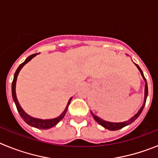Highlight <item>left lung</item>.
<instances>
[{
	"label": "left lung",
	"mask_w": 158,
	"mask_h": 158,
	"mask_svg": "<svg viewBox=\"0 0 158 158\" xmlns=\"http://www.w3.org/2000/svg\"><path fill=\"white\" fill-rule=\"evenodd\" d=\"M135 64V66L137 67V69H139V71L140 72V73H141L142 76H143V79H144L145 82H146V84H145V94H144V102H143V106H142V107L139 109V110L138 111V113H136V114H135L134 116H132L131 118H130L129 120H126V121H123V122H120V123H113V122H109V121H106V120H102V118L98 117V116H95L94 114L93 113H92L91 111H90V113H91L92 116H93L94 119L95 120H96L98 123H99L100 125H102V127H104L106 129H109V130L110 131H116V130H119V129H121L123 128V127H126V126H127V125L131 124V123H133V122L135 121V120L137 119L138 117L139 116V115L141 114V113L143 112V108H144L145 106V104H146V98H147V96H148V86H147V82H146V79H145L144 77V75H143V71L141 70V69L139 68V66L138 64H136L135 63H134Z\"/></svg>",
	"instance_id": "8db88e82"
}]
</instances>
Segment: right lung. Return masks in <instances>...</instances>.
Wrapping results in <instances>:
<instances>
[{
  "instance_id": "1",
  "label": "right lung",
  "mask_w": 158,
  "mask_h": 158,
  "mask_svg": "<svg viewBox=\"0 0 158 158\" xmlns=\"http://www.w3.org/2000/svg\"><path fill=\"white\" fill-rule=\"evenodd\" d=\"M38 54V53H35V54H32L31 55V56H28V57L25 60V61L23 62V63L19 65V68L17 69L16 72H15V75H14L13 81H12V98H13L14 102H15V106H16L17 110H18V112H19V115H20V116L22 117L23 120L26 122L28 125L31 126V127H36V128H38V129H42V130H46V129H49L51 128V127H54L55 125L57 124V123H59L62 119H63L64 116L65 114H66L67 110H68V108H69V104H70L72 98H71L69 100V102H68V104H67L66 108H65V109L64 110L63 113L60 115L59 116H57V117L56 118H53V119H47V120L38 119V118H35V117H33V116H30V115H28L27 113H26L25 112H24V110L20 106L19 102H18V99H17L16 98V93H15V85H16L17 76H18V75H19V72H20V70L22 69L23 67L27 63H28V62H29L32 58H34Z\"/></svg>"
}]
</instances>
